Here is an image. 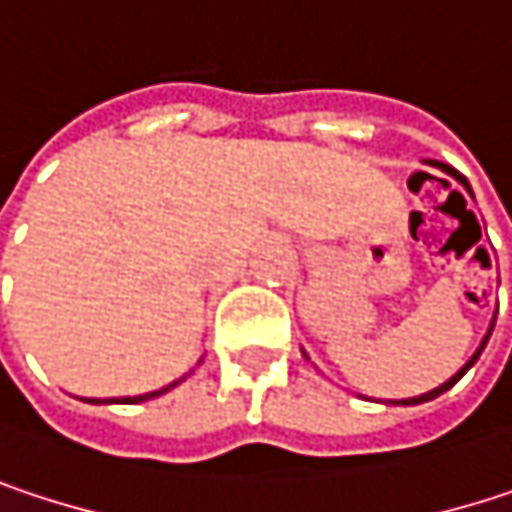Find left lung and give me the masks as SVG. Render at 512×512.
<instances>
[{
	"mask_svg": "<svg viewBox=\"0 0 512 512\" xmlns=\"http://www.w3.org/2000/svg\"><path fill=\"white\" fill-rule=\"evenodd\" d=\"M424 162H427V165H433V168H439V171H445L448 177H454L457 183H462V186H465V189L471 192V186H468V180L462 177V174H460V171H457V168H451L448 162H436V159H424ZM495 314H498V308H495ZM492 329H495V317H492V323H489V329H486V335H483V341H480V347L474 350V356L468 358V361L462 364L460 370H457V373H454V376H451L448 382H442L439 388H433V391H427V394H418V397H406V400H388V403H394V406H418V403H427V400H436L439 394H445L448 388H454V385L460 382L462 376H465V370H468V367H471V364H474V361L480 358V353H483V347H486V341H489V335H492ZM302 356H305V353H302ZM305 358H308V356H305Z\"/></svg>",
	"mask_w": 512,
	"mask_h": 512,
	"instance_id": "8db88e82",
	"label": "left lung"
}]
</instances>
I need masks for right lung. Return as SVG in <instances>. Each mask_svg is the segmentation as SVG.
Returning <instances> with one entry per match:
<instances>
[{
  "mask_svg": "<svg viewBox=\"0 0 512 512\" xmlns=\"http://www.w3.org/2000/svg\"><path fill=\"white\" fill-rule=\"evenodd\" d=\"M189 376V373H186ZM186 376H180V379H174L171 385H165V388H159V391H148V394H139V397H109V400H97V397H91V400H85V403H145V400H154V397H159V394H165V391H171L174 385H180Z\"/></svg>",
  "mask_w": 512,
  "mask_h": 512,
  "instance_id": "1",
  "label": "right lung"
}]
</instances>
